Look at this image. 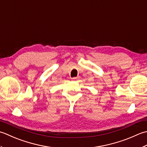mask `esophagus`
<instances>
[{
	"instance_id": "34e87169",
	"label": "esophagus",
	"mask_w": 147,
	"mask_h": 147,
	"mask_svg": "<svg viewBox=\"0 0 147 147\" xmlns=\"http://www.w3.org/2000/svg\"><path fill=\"white\" fill-rule=\"evenodd\" d=\"M79 77H74V78H72V79H74V80H76V79H77Z\"/></svg>"
}]
</instances>
